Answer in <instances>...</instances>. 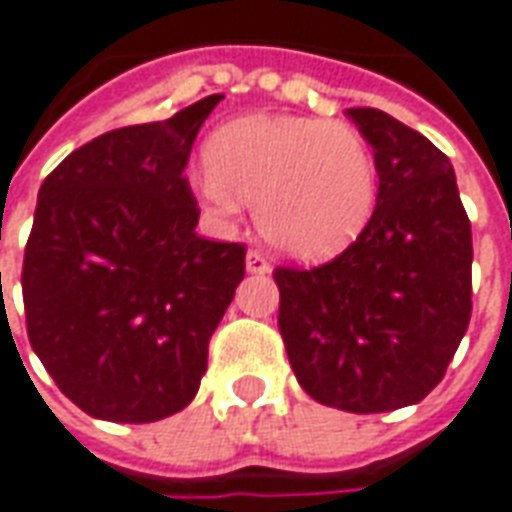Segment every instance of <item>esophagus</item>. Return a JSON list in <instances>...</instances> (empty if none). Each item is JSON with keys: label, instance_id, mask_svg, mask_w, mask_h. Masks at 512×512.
Here are the masks:
<instances>
[{"label": "esophagus", "instance_id": "1", "mask_svg": "<svg viewBox=\"0 0 512 512\" xmlns=\"http://www.w3.org/2000/svg\"><path fill=\"white\" fill-rule=\"evenodd\" d=\"M246 271H249V274H268V271H271V263H268L266 257L260 255L257 249H252V252H246Z\"/></svg>", "mask_w": 512, "mask_h": 512}]
</instances>
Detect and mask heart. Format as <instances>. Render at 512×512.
I'll list each match as a JSON object with an SVG mask.
<instances>
[{
    "mask_svg": "<svg viewBox=\"0 0 512 512\" xmlns=\"http://www.w3.org/2000/svg\"><path fill=\"white\" fill-rule=\"evenodd\" d=\"M191 177L199 205L230 227L244 205L277 252L327 260L355 241L377 205V163L346 121L249 116L213 132Z\"/></svg>",
    "mask_w": 512,
    "mask_h": 512,
    "instance_id": "b5f03b06",
    "label": "heart"
}]
</instances>
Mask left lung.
I'll return each mask as SVG.
<instances>
[{"label": "left lung", "instance_id": "8db88e82", "mask_svg": "<svg viewBox=\"0 0 512 512\" xmlns=\"http://www.w3.org/2000/svg\"><path fill=\"white\" fill-rule=\"evenodd\" d=\"M374 149L377 207L341 255L274 268L293 374L321 405L385 413L443 380L471 318V221L438 146L374 107H349Z\"/></svg>", "mask_w": 512, "mask_h": 512}]
</instances>
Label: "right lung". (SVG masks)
<instances>
[{
    "label": "right lung",
    "instance_id": "1",
    "mask_svg": "<svg viewBox=\"0 0 512 512\" xmlns=\"http://www.w3.org/2000/svg\"><path fill=\"white\" fill-rule=\"evenodd\" d=\"M221 99L99 135L38 191L21 268L27 335L88 416L149 424L199 391L210 335L246 271L244 244L196 235L185 177Z\"/></svg>",
    "mask_w": 512,
    "mask_h": 512
}]
</instances>
